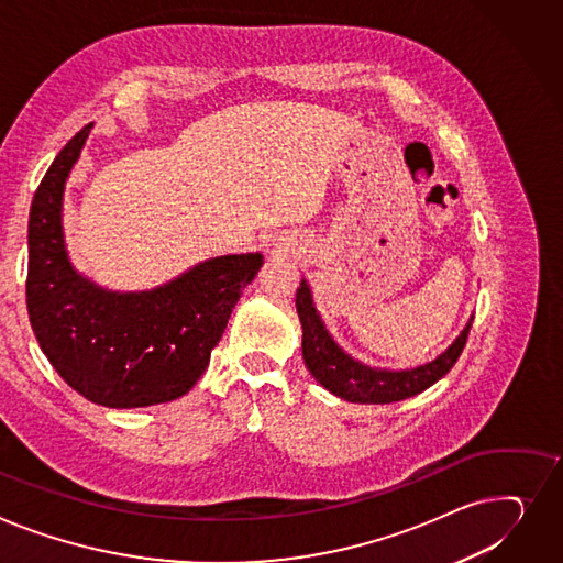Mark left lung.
I'll return each mask as SVG.
<instances>
[{
    "mask_svg": "<svg viewBox=\"0 0 563 563\" xmlns=\"http://www.w3.org/2000/svg\"><path fill=\"white\" fill-rule=\"evenodd\" d=\"M296 312L303 328V360L312 378L330 394L349 402L364 405L398 402L432 387L455 366L466 346V336L473 323L471 314L464 330L455 336V342L426 364L411 368H378L355 360L332 340V334L314 308L312 289L306 278L301 280V287L296 289Z\"/></svg>",
    "mask_w": 563,
    "mask_h": 563,
    "instance_id": "left-lung-1",
    "label": "left lung"
}]
</instances>
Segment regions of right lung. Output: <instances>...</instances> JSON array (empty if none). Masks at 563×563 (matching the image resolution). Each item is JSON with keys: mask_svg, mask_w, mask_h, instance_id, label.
<instances>
[{"mask_svg": "<svg viewBox=\"0 0 563 563\" xmlns=\"http://www.w3.org/2000/svg\"><path fill=\"white\" fill-rule=\"evenodd\" d=\"M90 129L60 148L31 203L29 321L58 376L84 398L115 409L169 402L203 376L262 253L217 255L144 291H112L77 272L63 195Z\"/></svg>", "mask_w": 563, "mask_h": 563, "instance_id": "1", "label": "right lung"}]
</instances>
